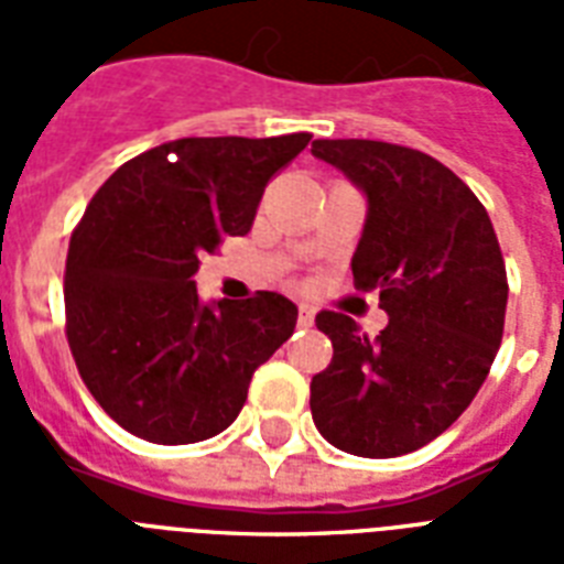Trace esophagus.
<instances>
[{"label":"esophagus","mask_w":564,"mask_h":564,"mask_svg":"<svg viewBox=\"0 0 564 564\" xmlns=\"http://www.w3.org/2000/svg\"><path fill=\"white\" fill-rule=\"evenodd\" d=\"M313 322H316V310L310 307V304H301V307H299V325L301 327H313Z\"/></svg>","instance_id":"obj_1"}]
</instances>
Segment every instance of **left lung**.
<instances>
[{
    "mask_svg": "<svg viewBox=\"0 0 564 564\" xmlns=\"http://www.w3.org/2000/svg\"><path fill=\"white\" fill-rule=\"evenodd\" d=\"M318 161L369 198L354 286L380 292L389 325L360 334L322 310L334 360L310 383L318 433L354 456L419 451L454 424L498 357L507 265L480 198L436 158L380 140H316Z\"/></svg>",
    "mask_w": 564,
    "mask_h": 564,
    "instance_id": "obj_1",
    "label": "left lung"
}]
</instances>
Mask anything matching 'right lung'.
Returning a JSON list of instances; mask_svg holds the SVG:
<instances>
[{"label":"right lung","instance_id":"add662e5","mask_svg":"<svg viewBox=\"0 0 564 564\" xmlns=\"http://www.w3.org/2000/svg\"><path fill=\"white\" fill-rule=\"evenodd\" d=\"M310 137H184L122 163L93 195L66 254V343L119 427L154 445L216 436L292 336L290 299L210 307L193 274L204 251L251 230L265 184Z\"/></svg>","mask_w":564,"mask_h":564}]
</instances>
